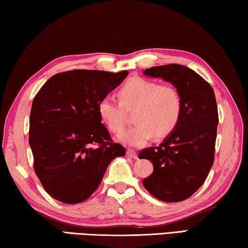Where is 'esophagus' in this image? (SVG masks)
<instances>
[{
	"label": "esophagus",
	"instance_id": "obj_1",
	"mask_svg": "<svg viewBox=\"0 0 248 248\" xmlns=\"http://www.w3.org/2000/svg\"><path fill=\"white\" fill-rule=\"evenodd\" d=\"M126 155H127L128 157L133 158V159H137V154H136L135 152H134V151H132V149H127Z\"/></svg>",
	"mask_w": 248,
	"mask_h": 248
}]
</instances>
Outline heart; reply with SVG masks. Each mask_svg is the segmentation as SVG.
<instances>
[{
	"instance_id": "1",
	"label": "heart",
	"mask_w": 248,
	"mask_h": 248,
	"mask_svg": "<svg viewBox=\"0 0 248 248\" xmlns=\"http://www.w3.org/2000/svg\"><path fill=\"white\" fill-rule=\"evenodd\" d=\"M120 102L104 96L97 104L102 121L113 133L123 131L125 122L123 107L135 108V125L122 133L119 140L132 147H140L154 136L164 139L179 123L182 113L180 92L171 84H159L141 77L129 79L120 89Z\"/></svg>"
}]
</instances>
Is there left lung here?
Here are the masks:
<instances>
[{
    "instance_id": "1",
    "label": "left lung",
    "mask_w": 248,
    "mask_h": 248,
    "mask_svg": "<svg viewBox=\"0 0 248 248\" xmlns=\"http://www.w3.org/2000/svg\"><path fill=\"white\" fill-rule=\"evenodd\" d=\"M178 89L182 113L177 127L157 147L141 151L154 171L143 180L146 190L165 202L186 200L203 185L214 161L218 114L212 87L196 71L177 63L146 69Z\"/></svg>"
}]
</instances>
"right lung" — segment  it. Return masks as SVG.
I'll use <instances>...</instances> for the list:
<instances>
[{
	"label": "right lung",
	"instance_id": "add662e5",
	"mask_svg": "<svg viewBox=\"0 0 248 248\" xmlns=\"http://www.w3.org/2000/svg\"><path fill=\"white\" fill-rule=\"evenodd\" d=\"M127 75V70L60 72L35 95L30 116L34 169L56 200L67 204L86 201L109 162L126 153L101 123L97 104Z\"/></svg>",
	"mask_w": 248,
	"mask_h": 248
}]
</instances>
